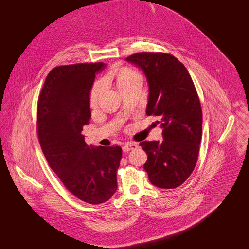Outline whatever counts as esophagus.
I'll return each mask as SVG.
<instances>
[{
  "label": "esophagus",
  "instance_id": "obj_1",
  "mask_svg": "<svg viewBox=\"0 0 249 249\" xmlns=\"http://www.w3.org/2000/svg\"><path fill=\"white\" fill-rule=\"evenodd\" d=\"M138 147V144L135 142H127L126 144L123 146V151L128 152L132 149H136Z\"/></svg>",
  "mask_w": 249,
  "mask_h": 249
}]
</instances>
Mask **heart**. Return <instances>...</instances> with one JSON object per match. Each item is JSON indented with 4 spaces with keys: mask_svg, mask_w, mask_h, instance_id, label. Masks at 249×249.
<instances>
[{
    "mask_svg": "<svg viewBox=\"0 0 249 249\" xmlns=\"http://www.w3.org/2000/svg\"><path fill=\"white\" fill-rule=\"evenodd\" d=\"M140 78L141 77L136 71L130 69V68H123L119 71H118V73L116 75V82H117L118 88H119V89H120L123 87L128 86L129 84H131L132 82H134L136 80H140ZM103 89H104V82H102V81L95 83L93 88H91L90 94H89V104L91 107L97 106L99 98L103 91Z\"/></svg>",
    "mask_w": 249,
    "mask_h": 249,
    "instance_id": "b5f03b06",
    "label": "heart"
}]
</instances>
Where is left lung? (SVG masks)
Returning a JSON list of instances; mask_svg holds the SVG:
<instances>
[{
  "instance_id": "left-lung-1",
  "label": "left lung",
  "mask_w": 249,
  "mask_h": 249,
  "mask_svg": "<svg viewBox=\"0 0 249 249\" xmlns=\"http://www.w3.org/2000/svg\"><path fill=\"white\" fill-rule=\"evenodd\" d=\"M126 61L145 74L146 114L158 116L162 128L161 142L140 143L147 153L143 167L155 187L178 188L194 171L202 138V109L192 77L178 58L162 52L135 53Z\"/></svg>"
}]
</instances>
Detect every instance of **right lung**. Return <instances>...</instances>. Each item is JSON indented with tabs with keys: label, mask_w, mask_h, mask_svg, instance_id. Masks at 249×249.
Masks as SVG:
<instances>
[{
	"label": "right lung",
	"mask_w": 249,
	"mask_h": 249,
	"mask_svg": "<svg viewBox=\"0 0 249 249\" xmlns=\"http://www.w3.org/2000/svg\"><path fill=\"white\" fill-rule=\"evenodd\" d=\"M106 64L77 63L52 70L38 99V138L57 177L80 200L98 205L117 190L119 146H88L82 130L89 123V94L96 74Z\"/></svg>",
	"instance_id": "obj_1"
}]
</instances>
